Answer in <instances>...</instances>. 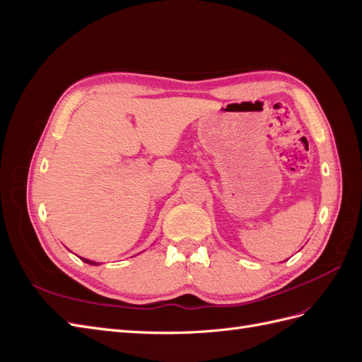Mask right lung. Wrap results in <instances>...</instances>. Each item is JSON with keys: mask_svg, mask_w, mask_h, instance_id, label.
<instances>
[{"mask_svg": "<svg viewBox=\"0 0 362 362\" xmlns=\"http://www.w3.org/2000/svg\"><path fill=\"white\" fill-rule=\"evenodd\" d=\"M81 259H83L84 262H89V264H93V266L96 264V262H93V261H89V259H86V258H81Z\"/></svg>", "mask_w": 362, "mask_h": 362, "instance_id": "1", "label": "right lung"}]
</instances>
